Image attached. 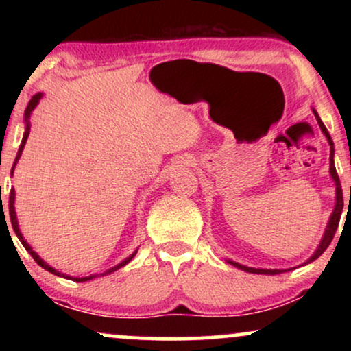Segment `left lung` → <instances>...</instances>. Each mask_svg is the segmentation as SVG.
Listing matches in <instances>:
<instances>
[{"label":"left lung","instance_id":"8db88e82","mask_svg":"<svg viewBox=\"0 0 351 351\" xmlns=\"http://www.w3.org/2000/svg\"><path fill=\"white\" fill-rule=\"evenodd\" d=\"M313 114H315L317 122H318V125H320L322 132H324L325 136H327V140H328V143H330V175H332V178H333V181H335V186H337V204H335V209H333L332 216H330L328 226H327V231H325V234H324V239H322V243L318 244L317 251L313 252V256L307 261V264L312 263V261H315L317 257H320L322 254L325 252V249L328 247L330 243H332L333 236H335V232H337L338 223H340L341 209H343V193H341V184H340V178H338V173L335 170V163H333V155H335V150H333V142H332V138H330V134H328L327 128H325L324 122H322V120H320V117L317 115L315 110H313ZM229 264H232V265H234V267L241 269V271L252 272V274H269V276H274V274L284 272V271H280V269H254V267H245V265L232 263V261H229ZM289 271H291V269H289Z\"/></svg>","mask_w":351,"mask_h":351}]
</instances>
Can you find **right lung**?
Segmentation results:
<instances>
[{
  "label": "right lung",
  "mask_w": 351,
  "mask_h": 351,
  "mask_svg": "<svg viewBox=\"0 0 351 351\" xmlns=\"http://www.w3.org/2000/svg\"><path fill=\"white\" fill-rule=\"evenodd\" d=\"M41 97H43V94H36L34 97L29 100V104H27V108H26V112H24V117H26V132H24L23 142H21V147H19V150H18V155H16V160H14V163H13V170H14V167H16V162H18V160H19V156H21V153H23V148H24V145H26L27 135H29V122H27V119H29L31 112L34 110V107L38 106V104H39V100H41ZM13 170H11V175H13ZM3 213H5V211H3ZM10 217H11V226H13L14 232H16V236H18V239L21 241V244L24 245V247H26V251L31 254V257H33V259L36 261V263H38L39 265H41L43 269H46V271H49V272H52V274H56V276L66 277V279H71V280H74V282H86V280H90V279H94L95 276H88V277H69V276H64V274L58 272V271H56V269H52L51 265H47L46 263H44V261L41 259V257H39L38 254H36V252L33 251V249H31V245L27 244L26 241H24V237H23V234H21V231H19V226H18V219H16V213H14V189H11V193H10ZM135 254H136V251H135L134 254H132L130 257H127V259L122 261V263H120L119 265H115V267L108 269V271H107L106 274L115 272L117 269L123 267L125 264H128V263H130L132 259H134V256H135ZM102 276H104V274H102Z\"/></svg>",
  "instance_id": "right-lung-1"
}]
</instances>
